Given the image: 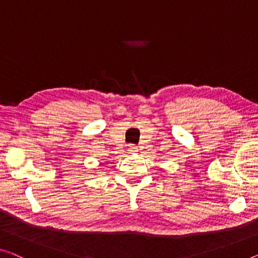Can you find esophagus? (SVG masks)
I'll use <instances>...</instances> for the list:
<instances>
[{
	"label": "esophagus",
	"instance_id": "esophagus-1",
	"mask_svg": "<svg viewBox=\"0 0 258 258\" xmlns=\"http://www.w3.org/2000/svg\"><path fill=\"white\" fill-rule=\"evenodd\" d=\"M138 151V148H137V146H130V148H129V152H137Z\"/></svg>",
	"mask_w": 258,
	"mask_h": 258
}]
</instances>
